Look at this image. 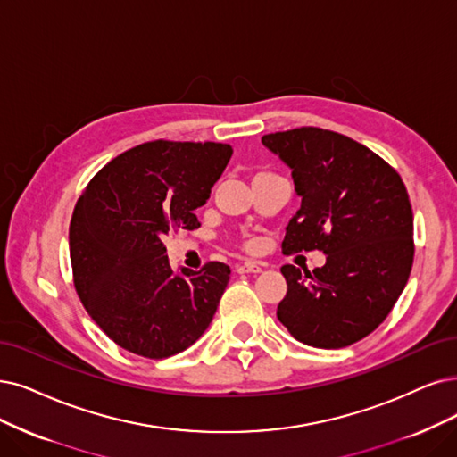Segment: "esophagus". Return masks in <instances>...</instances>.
<instances>
[{"label": "esophagus", "instance_id": "obj_1", "mask_svg": "<svg viewBox=\"0 0 457 457\" xmlns=\"http://www.w3.org/2000/svg\"><path fill=\"white\" fill-rule=\"evenodd\" d=\"M262 269H263V263L260 262H245L235 267V271L239 275H245V273H262Z\"/></svg>", "mask_w": 457, "mask_h": 457}]
</instances>
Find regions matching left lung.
I'll list each match as a JSON object with an SVG mask.
<instances>
[{
  "mask_svg": "<svg viewBox=\"0 0 457 457\" xmlns=\"http://www.w3.org/2000/svg\"><path fill=\"white\" fill-rule=\"evenodd\" d=\"M262 143L292 169L301 207L284 254L322 250L326 265H282L288 292L277 316L303 345L345 348L373 333L394 309L414 260L407 188L395 169L346 135L295 128Z\"/></svg>",
  "mask_w": 457,
  "mask_h": 457,
  "instance_id": "8db88e82",
  "label": "left lung"
}]
</instances>
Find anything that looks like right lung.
<instances>
[{
  "label": "right lung",
  "instance_id": "add662e5",
  "mask_svg": "<svg viewBox=\"0 0 457 457\" xmlns=\"http://www.w3.org/2000/svg\"><path fill=\"white\" fill-rule=\"evenodd\" d=\"M233 148L222 143L152 141L111 160L79 197L70 224L75 290L118 346L163 360L205 333L229 267L209 262L175 273L163 237L197 229Z\"/></svg>",
  "mask_w": 457,
  "mask_h": 457
}]
</instances>
